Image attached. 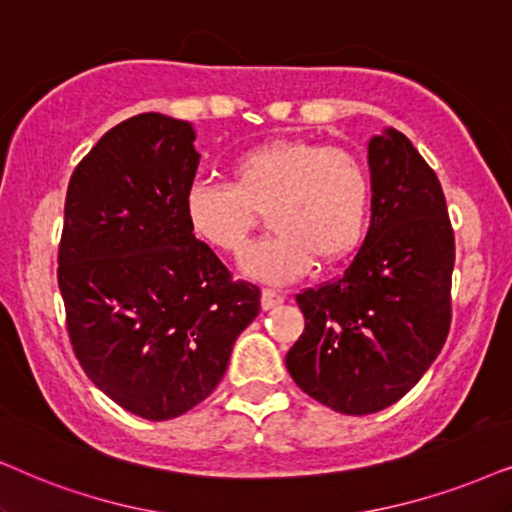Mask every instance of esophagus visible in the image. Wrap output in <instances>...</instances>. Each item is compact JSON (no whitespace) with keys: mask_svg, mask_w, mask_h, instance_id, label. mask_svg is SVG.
Listing matches in <instances>:
<instances>
[{"mask_svg":"<svg viewBox=\"0 0 512 512\" xmlns=\"http://www.w3.org/2000/svg\"><path fill=\"white\" fill-rule=\"evenodd\" d=\"M283 302V293H278L274 288L262 290V309H274L276 304Z\"/></svg>","mask_w":512,"mask_h":512,"instance_id":"34e87169","label":"esophagus"}]
</instances>
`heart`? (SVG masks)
<instances>
[{
	"label": "heart",
	"mask_w": 512,
	"mask_h": 512,
	"mask_svg": "<svg viewBox=\"0 0 512 512\" xmlns=\"http://www.w3.org/2000/svg\"><path fill=\"white\" fill-rule=\"evenodd\" d=\"M231 184L196 181L186 222L224 255L248 245L260 215L274 236L243 255L241 269L264 283H288L314 260L333 264L361 243L371 210V172L357 153L307 139H271L229 163Z\"/></svg>",
	"instance_id": "1"
}]
</instances>
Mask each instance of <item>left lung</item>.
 I'll return each instance as SVG.
<instances>
[{"instance_id":"8db88e82","label":"left lung","mask_w":512,"mask_h":512,"mask_svg":"<svg viewBox=\"0 0 512 512\" xmlns=\"http://www.w3.org/2000/svg\"><path fill=\"white\" fill-rule=\"evenodd\" d=\"M371 226L345 274L295 295L304 333L286 354L302 392L366 416L399 401L451 326L454 229L442 184L397 129L368 141Z\"/></svg>"}]
</instances>
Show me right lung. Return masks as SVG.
I'll return each instance as SVG.
<instances>
[{"label":"right lung","mask_w":512,"mask_h":512,"mask_svg":"<svg viewBox=\"0 0 512 512\" xmlns=\"http://www.w3.org/2000/svg\"><path fill=\"white\" fill-rule=\"evenodd\" d=\"M193 141L191 122L170 115L120 122L75 167L63 212L58 288L75 357L148 420L210 397L260 314V288L234 281L186 222Z\"/></svg>","instance_id":"obj_1"}]
</instances>
